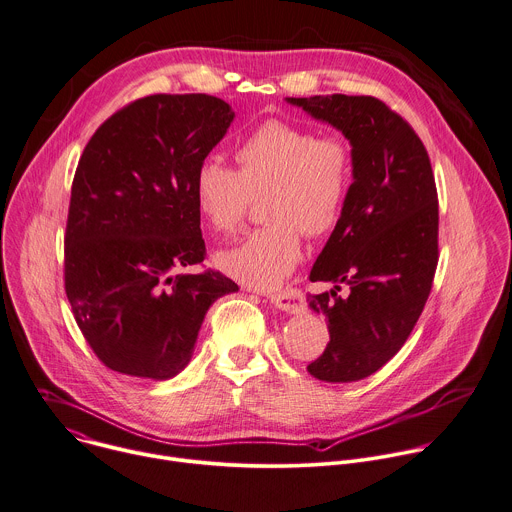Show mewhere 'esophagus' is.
I'll return each instance as SVG.
<instances>
[{
	"label": "esophagus",
	"mask_w": 512,
	"mask_h": 512,
	"mask_svg": "<svg viewBox=\"0 0 512 512\" xmlns=\"http://www.w3.org/2000/svg\"><path fill=\"white\" fill-rule=\"evenodd\" d=\"M271 303L287 313H299L305 309V295L299 289H285L269 295Z\"/></svg>",
	"instance_id": "esophagus-1"
}]
</instances>
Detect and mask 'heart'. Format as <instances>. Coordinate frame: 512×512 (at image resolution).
I'll return each instance as SVG.
<instances>
[{
    "label": "heart",
    "instance_id": "1",
    "mask_svg": "<svg viewBox=\"0 0 512 512\" xmlns=\"http://www.w3.org/2000/svg\"><path fill=\"white\" fill-rule=\"evenodd\" d=\"M237 170L205 158L193 179L203 221L219 235L239 229L253 199L269 221L239 245L217 253L219 269L257 289L279 287L301 261V233L329 237L346 215L356 175V152L342 134H317L307 124L269 118L235 148Z\"/></svg>",
    "mask_w": 512,
    "mask_h": 512
}]
</instances>
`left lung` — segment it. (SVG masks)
Wrapping results in <instances>:
<instances>
[{
	"instance_id": "left-lung-1",
	"label": "left lung",
	"mask_w": 512,
	"mask_h": 512,
	"mask_svg": "<svg viewBox=\"0 0 512 512\" xmlns=\"http://www.w3.org/2000/svg\"><path fill=\"white\" fill-rule=\"evenodd\" d=\"M287 102L342 130L356 152L346 215L309 273L333 289L307 297L329 327V344L307 372L323 382L364 380L406 344L432 289L438 193L430 158L414 128L374 96Z\"/></svg>"
}]
</instances>
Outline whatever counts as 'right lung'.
<instances>
[{"label": "right lung", "instance_id": "right-lung-1", "mask_svg": "<svg viewBox=\"0 0 512 512\" xmlns=\"http://www.w3.org/2000/svg\"><path fill=\"white\" fill-rule=\"evenodd\" d=\"M233 118L209 94H152L100 124L80 156L64 285L88 346L118 374L177 376L213 301L239 289L213 269L183 271L207 255L193 179Z\"/></svg>", "mask_w": 512, "mask_h": 512}]
</instances>
